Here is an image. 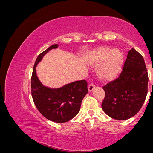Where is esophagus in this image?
I'll return each instance as SVG.
<instances>
[{
  "instance_id": "esophagus-1",
  "label": "esophagus",
  "mask_w": 153,
  "mask_h": 153,
  "mask_svg": "<svg viewBox=\"0 0 153 153\" xmlns=\"http://www.w3.org/2000/svg\"><path fill=\"white\" fill-rule=\"evenodd\" d=\"M94 88H95V85H94L93 83H90L89 86H88V90H89V91H93Z\"/></svg>"
}]
</instances>
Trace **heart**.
<instances>
[{"instance_id": "heart-1", "label": "heart", "mask_w": 153, "mask_h": 153, "mask_svg": "<svg viewBox=\"0 0 153 153\" xmlns=\"http://www.w3.org/2000/svg\"><path fill=\"white\" fill-rule=\"evenodd\" d=\"M123 55L120 51L106 46L95 49L88 57L91 66L101 64L98 75L107 80H113L119 76L123 66Z\"/></svg>"}]
</instances>
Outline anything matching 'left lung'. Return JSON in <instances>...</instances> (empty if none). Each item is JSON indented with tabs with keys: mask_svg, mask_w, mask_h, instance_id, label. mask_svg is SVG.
Masks as SVG:
<instances>
[{
	"mask_svg": "<svg viewBox=\"0 0 153 153\" xmlns=\"http://www.w3.org/2000/svg\"><path fill=\"white\" fill-rule=\"evenodd\" d=\"M148 76L142 55L134 48L128 52L119 77L102 87V109L114 119L126 120L140 110L148 93Z\"/></svg>",
	"mask_w": 153,
	"mask_h": 153,
	"instance_id": "1",
	"label": "left lung"
}]
</instances>
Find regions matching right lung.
I'll return each instance as SVG.
<instances>
[{
    "instance_id": "add662e5",
    "label": "right lung",
    "mask_w": 153,
    "mask_h": 153,
    "mask_svg": "<svg viewBox=\"0 0 153 153\" xmlns=\"http://www.w3.org/2000/svg\"><path fill=\"white\" fill-rule=\"evenodd\" d=\"M54 44L42 52L36 58L31 77V94L39 111L47 119L56 123L68 121L76 117L80 109L82 100L88 92L87 82L76 81L58 89L44 87L36 74V66L43 57L53 48Z\"/></svg>"
}]
</instances>
